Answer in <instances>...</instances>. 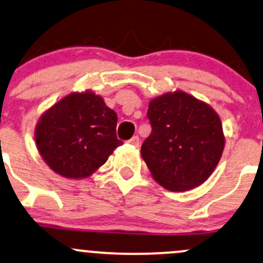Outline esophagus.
I'll use <instances>...</instances> for the list:
<instances>
[{
    "label": "esophagus",
    "instance_id": "esophagus-1",
    "mask_svg": "<svg viewBox=\"0 0 263 263\" xmlns=\"http://www.w3.org/2000/svg\"><path fill=\"white\" fill-rule=\"evenodd\" d=\"M128 143L135 147H138V145H140V138H138V136H134L131 140H128Z\"/></svg>",
    "mask_w": 263,
    "mask_h": 263
}]
</instances>
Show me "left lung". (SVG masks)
<instances>
[{
	"label": "left lung",
	"mask_w": 263,
	"mask_h": 263,
	"mask_svg": "<svg viewBox=\"0 0 263 263\" xmlns=\"http://www.w3.org/2000/svg\"><path fill=\"white\" fill-rule=\"evenodd\" d=\"M152 132L141 156L157 183L172 192L200 186L212 175L224 148L221 118L209 103L183 91L149 101Z\"/></svg>",
	"instance_id": "1"
}]
</instances>
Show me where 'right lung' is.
I'll return each mask as SVG.
<instances>
[{
    "label": "right lung",
    "mask_w": 263,
    "mask_h": 263,
    "mask_svg": "<svg viewBox=\"0 0 263 263\" xmlns=\"http://www.w3.org/2000/svg\"><path fill=\"white\" fill-rule=\"evenodd\" d=\"M117 115L91 89L71 92L41 115L34 127L37 149L46 164L70 180L99 171L122 141Z\"/></svg>",
    "instance_id": "obj_1"
}]
</instances>
